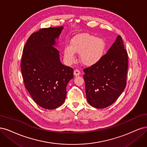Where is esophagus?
Listing matches in <instances>:
<instances>
[{
    "mask_svg": "<svg viewBox=\"0 0 147 147\" xmlns=\"http://www.w3.org/2000/svg\"><path fill=\"white\" fill-rule=\"evenodd\" d=\"M80 74V72L78 69H75L74 71V76H79Z\"/></svg>",
    "mask_w": 147,
    "mask_h": 147,
    "instance_id": "esophagus-1",
    "label": "esophagus"
}]
</instances>
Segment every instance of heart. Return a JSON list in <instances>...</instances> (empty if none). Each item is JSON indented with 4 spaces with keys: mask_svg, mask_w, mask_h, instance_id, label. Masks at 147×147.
<instances>
[{
    "mask_svg": "<svg viewBox=\"0 0 147 147\" xmlns=\"http://www.w3.org/2000/svg\"><path fill=\"white\" fill-rule=\"evenodd\" d=\"M106 42L102 38L89 34H80L74 36L69 46L63 49L66 63L73 64L76 60L75 53L79 54L81 62L87 67L99 63L105 55Z\"/></svg>",
    "mask_w": 147,
    "mask_h": 147,
    "instance_id": "b5f03b06",
    "label": "heart"
}]
</instances>
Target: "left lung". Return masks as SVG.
<instances>
[{"mask_svg":"<svg viewBox=\"0 0 147 147\" xmlns=\"http://www.w3.org/2000/svg\"><path fill=\"white\" fill-rule=\"evenodd\" d=\"M127 54L121 37L117 36L99 63L84 69L87 102L97 109L111 106L126 85Z\"/></svg>","mask_w":147,"mask_h":147,"instance_id":"8db88e82","label":"left lung"}]
</instances>
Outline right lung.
<instances>
[{
    "instance_id": "add662e5",
    "label": "right lung",
    "mask_w": 147,
    "mask_h": 147,
    "mask_svg": "<svg viewBox=\"0 0 147 147\" xmlns=\"http://www.w3.org/2000/svg\"><path fill=\"white\" fill-rule=\"evenodd\" d=\"M63 27L40 29L32 34L23 49L21 71L25 87L39 106L54 109L62 105L73 68L63 65L55 47Z\"/></svg>"
}]
</instances>
